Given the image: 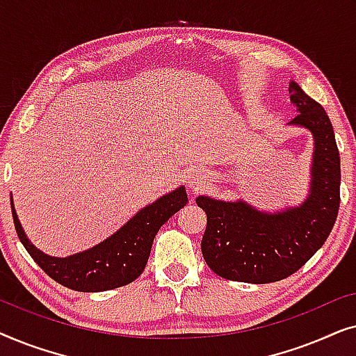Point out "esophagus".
<instances>
[{"instance_id": "esophagus-1", "label": "esophagus", "mask_w": 356, "mask_h": 356, "mask_svg": "<svg viewBox=\"0 0 356 356\" xmlns=\"http://www.w3.org/2000/svg\"><path fill=\"white\" fill-rule=\"evenodd\" d=\"M188 183H189V188H191V189L201 188V184L204 183V175L201 172H194L193 175H189V177H188Z\"/></svg>"}]
</instances>
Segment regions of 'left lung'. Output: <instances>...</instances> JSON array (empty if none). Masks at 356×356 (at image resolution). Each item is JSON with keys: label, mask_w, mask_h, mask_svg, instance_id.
I'll return each mask as SVG.
<instances>
[{"label": "left lung", "mask_w": 356, "mask_h": 356, "mask_svg": "<svg viewBox=\"0 0 356 356\" xmlns=\"http://www.w3.org/2000/svg\"><path fill=\"white\" fill-rule=\"evenodd\" d=\"M290 102L298 115L290 124L311 131L314 139L311 188L298 207L262 212L245 201L199 196L207 213L201 250L217 275L248 284H269L295 274L324 245L340 204V155L327 113L290 82Z\"/></svg>", "instance_id": "8db88e82"}]
</instances>
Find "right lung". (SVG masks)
Here are the masks:
<instances>
[{"label":"right lung","instance_id":"1","mask_svg":"<svg viewBox=\"0 0 356 356\" xmlns=\"http://www.w3.org/2000/svg\"><path fill=\"white\" fill-rule=\"evenodd\" d=\"M186 202L184 186H179L140 209L126 225L105 241L67 257L48 256L27 240L14 211L13 196L11 211L19 240L47 275L76 291H105L128 285L143 274L160 227L186 206Z\"/></svg>","mask_w":356,"mask_h":356}]
</instances>
